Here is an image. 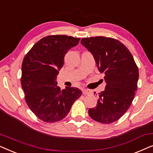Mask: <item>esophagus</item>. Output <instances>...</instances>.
<instances>
[{
    "label": "esophagus",
    "mask_w": 153,
    "mask_h": 153,
    "mask_svg": "<svg viewBox=\"0 0 153 153\" xmlns=\"http://www.w3.org/2000/svg\"><path fill=\"white\" fill-rule=\"evenodd\" d=\"M82 92H83V95H90V94L91 93V92L89 90H88V89H85V88L82 89Z\"/></svg>",
    "instance_id": "1"
}]
</instances>
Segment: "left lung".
<instances>
[{
  "instance_id": "obj_1",
  "label": "left lung",
  "mask_w": 153,
  "mask_h": 153,
  "mask_svg": "<svg viewBox=\"0 0 153 153\" xmlns=\"http://www.w3.org/2000/svg\"><path fill=\"white\" fill-rule=\"evenodd\" d=\"M81 44L93 54L98 70L104 74L105 89L99 93L95 107L88 114L97 122L118 120L130 106L137 89L139 69L128 49L111 37L83 38Z\"/></svg>"
}]
</instances>
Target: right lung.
Returning a JSON list of instances; mask_svg holds the SVG:
<instances>
[{"label": "right lung", "instance_id": "right-lung-1", "mask_svg": "<svg viewBox=\"0 0 153 153\" xmlns=\"http://www.w3.org/2000/svg\"><path fill=\"white\" fill-rule=\"evenodd\" d=\"M80 38L63 35H49L35 43L23 60L22 86L28 107L46 123L63 119L82 92L77 88L60 89L56 77L64 57Z\"/></svg>", "mask_w": 153, "mask_h": 153}]
</instances>
